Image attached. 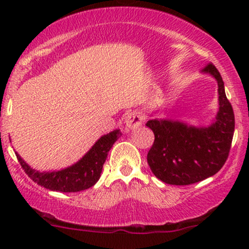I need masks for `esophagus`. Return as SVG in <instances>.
<instances>
[{
  "instance_id": "34e87169",
  "label": "esophagus",
  "mask_w": 249,
  "mask_h": 249,
  "mask_svg": "<svg viewBox=\"0 0 249 249\" xmlns=\"http://www.w3.org/2000/svg\"><path fill=\"white\" fill-rule=\"evenodd\" d=\"M142 122H144V117L138 111H131L125 117V125L127 128H137L142 126Z\"/></svg>"
}]
</instances>
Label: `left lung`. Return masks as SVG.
I'll use <instances>...</instances> for the list:
<instances>
[{
    "mask_svg": "<svg viewBox=\"0 0 249 249\" xmlns=\"http://www.w3.org/2000/svg\"><path fill=\"white\" fill-rule=\"evenodd\" d=\"M218 82L219 111L207 127L190 126L171 119L146 123L154 133L147 162L154 176L170 185H191L212 177L224 166L234 134L233 107L225 93L222 77L212 63L201 70Z\"/></svg>",
    "mask_w": 249,
    "mask_h": 249,
    "instance_id": "obj_1",
    "label": "left lung"
}]
</instances>
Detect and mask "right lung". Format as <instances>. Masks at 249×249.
I'll return each mask as SVG.
<instances>
[{
    "instance_id": "add662e5",
    "label": "right lung",
    "mask_w": 249,
    "mask_h": 249,
    "mask_svg": "<svg viewBox=\"0 0 249 249\" xmlns=\"http://www.w3.org/2000/svg\"><path fill=\"white\" fill-rule=\"evenodd\" d=\"M121 134V131L115 130L101 137L81 160L61 171L39 172L25 164L17 153L16 157L28 177L39 186L57 192H79L92 187L98 181L108 151Z\"/></svg>"
}]
</instances>
